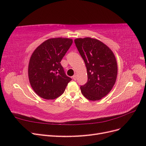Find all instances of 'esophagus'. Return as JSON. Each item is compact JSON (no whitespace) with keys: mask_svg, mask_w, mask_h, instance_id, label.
Returning a JSON list of instances; mask_svg holds the SVG:
<instances>
[{"mask_svg":"<svg viewBox=\"0 0 146 146\" xmlns=\"http://www.w3.org/2000/svg\"><path fill=\"white\" fill-rule=\"evenodd\" d=\"M72 78H73V79L74 80H76V79H77V74H75L74 76L72 77Z\"/></svg>","mask_w":146,"mask_h":146,"instance_id":"obj_1","label":"esophagus"}]
</instances>
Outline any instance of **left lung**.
I'll use <instances>...</instances> for the list:
<instances>
[{
    "mask_svg": "<svg viewBox=\"0 0 146 146\" xmlns=\"http://www.w3.org/2000/svg\"><path fill=\"white\" fill-rule=\"evenodd\" d=\"M86 67L88 82L80 86L85 98L99 100L107 96L115 84L117 66L111 50L98 39L85 38L74 40Z\"/></svg>",
    "mask_w": 146,
    "mask_h": 146,
    "instance_id": "obj_1",
    "label": "left lung"
}]
</instances>
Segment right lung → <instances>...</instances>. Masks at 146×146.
Returning <instances> with one entry per match:
<instances>
[{"mask_svg": "<svg viewBox=\"0 0 146 146\" xmlns=\"http://www.w3.org/2000/svg\"><path fill=\"white\" fill-rule=\"evenodd\" d=\"M72 42L69 38L48 39L33 52L29 64V78L33 90L41 98H58L72 80L66 75L60 62Z\"/></svg>", "mask_w": 146, "mask_h": 146, "instance_id": "add662e5", "label": "right lung"}]
</instances>
